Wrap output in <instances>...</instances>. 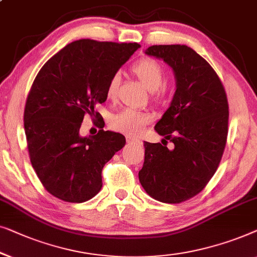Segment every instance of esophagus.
Listing matches in <instances>:
<instances>
[{
    "instance_id": "obj_1",
    "label": "esophagus",
    "mask_w": 257,
    "mask_h": 257,
    "mask_svg": "<svg viewBox=\"0 0 257 257\" xmlns=\"http://www.w3.org/2000/svg\"><path fill=\"white\" fill-rule=\"evenodd\" d=\"M127 143L128 144H141V141L137 139H133V137L127 136Z\"/></svg>"
}]
</instances>
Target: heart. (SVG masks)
Here are the masks:
<instances>
[{
  "label": "heart",
  "instance_id": "1",
  "mask_svg": "<svg viewBox=\"0 0 257 257\" xmlns=\"http://www.w3.org/2000/svg\"><path fill=\"white\" fill-rule=\"evenodd\" d=\"M133 72L150 92H156L164 84L165 73L163 68L154 59H142L137 61L133 66ZM120 82L121 73L115 72L107 85L106 95L108 99L113 100L116 97ZM150 121L151 116L149 114L128 108V109H123L114 114L110 117V125L113 129L123 133L125 135L136 136Z\"/></svg>",
  "mask_w": 257,
  "mask_h": 257
}]
</instances>
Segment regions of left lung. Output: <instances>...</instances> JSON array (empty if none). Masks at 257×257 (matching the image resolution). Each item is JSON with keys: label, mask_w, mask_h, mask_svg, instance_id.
Returning <instances> with one entry per match:
<instances>
[{"label": "left lung", "mask_w": 257, "mask_h": 257, "mask_svg": "<svg viewBox=\"0 0 257 257\" xmlns=\"http://www.w3.org/2000/svg\"><path fill=\"white\" fill-rule=\"evenodd\" d=\"M146 55L172 68L176 92L155 130L175 144L144 142L139 178L154 199L179 204L202 191L221 161L228 133V101L218 74L186 45H153ZM164 144V143H163Z\"/></svg>", "instance_id": "left-lung-1"}]
</instances>
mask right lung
I'll return each mask as SVG.
<instances>
[{"label":"right lung","instance_id":"right-lung-1","mask_svg":"<svg viewBox=\"0 0 257 257\" xmlns=\"http://www.w3.org/2000/svg\"><path fill=\"white\" fill-rule=\"evenodd\" d=\"M140 46L79 39L50 58L35 78L24 109L29 156L43 186L58 199H92L102 187L104 164L124 147V136L104 132L94 108L107 100L110 77ZM86 113L98 118L96 136L80 135Z\"/></svg>","mask_w":257,"mask_h":257}]
</instances>
